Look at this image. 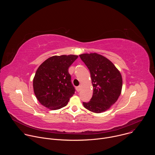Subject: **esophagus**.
<instances>
[{
  "label": "esophagus",
  "instance_id": "esophagus-1",
  "mask_svg": "<svg viewBox=\"0 0 155 155\" xmlns=\"http://www.w3.org/2000/svg\"><path fill=\"white\" fill-rule=\"evenodd\" d=\"M76 90H77V91L78 92H79V91L81 90V86H77V87H76Z\"/></svg>",
  "mask_w": 155,
  "mask_h": 155
}]
</instances>
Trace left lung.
<instances>
[{
    "label": "left lung",
    "mask_w": 155,
    "mask_h": 155,
    "mask_svg": "<svg viewBox=\"0 0 155 155\" xmlns=\"http://www.w3.org/2000/svg\"><path fill=\"white\" fill-rule=\"evenodd\" d=\"M91 74L93 94L90 101L83 102L84 108L94 113L109 109L121 94L123 80L120 71L105 57L97 53L79 55Z\"/></svg>",
    "instance_id": "8db88e82"
}]
</instances>
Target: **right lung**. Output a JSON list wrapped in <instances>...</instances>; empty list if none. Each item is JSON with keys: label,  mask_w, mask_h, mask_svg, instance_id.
Returning <instances> with one entry per match:
<instances>
[{"label": "right lung", "mask_w": 155, "mask_h": 155, "mask_svg": "<svg viewBox=\"0 0 155 155\" xmlns=\"http://www.w3.org/2000/svg\"><path fill=\"white\" fill-rule=\"evenodd\" d=\"M77 55L53 56L37 69L33 80L34 94L39 102L51 110L65 107L74 94L69 68Z\"/></svg>", "instance_id": "add662e5"}]
</instances>
